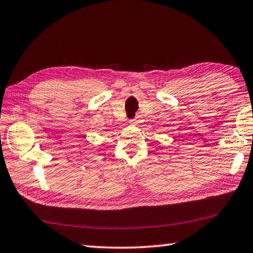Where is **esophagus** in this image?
I'll return each instance as SVG.
<instances>
[{
	"mask_svg": "<svg viewBox=\"0 0 253 253\" xmlns=\"http://www.w3.org/2000/svg\"><path fill=\"white\" fill-rule=\"evenodd\" d=\"M129 123L131 124V125H138V124L142 123V121H140V118H139V117H135V118L130 119Z\"/></svg>",
	"mask_w": 253,
	"mask_h": 253,
	"instance_id": "obj_1",
	"label": "esophagus"
}]
</instances>
